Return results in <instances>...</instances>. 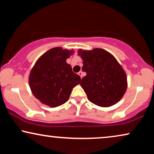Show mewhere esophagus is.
Masks as SVG:
<instances>
[{"mask_svg":"<svg viewBox=\"0 0 154 154\" xmlns=\"http://www.w3.org/2000/svg\"><path fill=\"white\" fill-rule=\"evenodd\" d=\"M78 75L80 76V77L81 78H82V75H83V73H82V71H80V72H78Z\"/></svg>","mask_w":154,"mask_h":154,"instance_id":"esophagus-1","label":"esophagus"}]
</instances>
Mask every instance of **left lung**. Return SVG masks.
<instances>
[{"instance_id": "obj_1", "label": "left lung", "mask_w": 154, "mask_h": 154, "mask_svg": "<svg viewBox=\"0 0 154 154\" xmlns=\"http://www.w3.org/2000/svg\"><path fill=\"white\" fill-rule=\"evenodd\" d=\"M82 71L87 75L80 85L89 101L101 107H109L120 101L128 87L125 72L112 55L102 48L80 49Z\"/></svg>"}]
</instances>
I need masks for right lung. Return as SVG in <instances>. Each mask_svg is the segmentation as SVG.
Here are the masks:
<instances>
[{
  "label": "right lung",
  "mask_w": 154,
  "mask_h": 154,
  "mask_svg": "<svg viewBox=\"0 0 154 154\" xmlns=\"http://www.w3.org/2000/svg\"><path fill=\"white\" fill-rule=\"evenodd\" d=\"M73 53L60 47L51 48L33 67L29 77V87L42 103L52 108L63 105L69 99L73 88L80 83V77L66 63Z\"/></svg>",
  "instance_id": "add662e5"
}]
</instances>
